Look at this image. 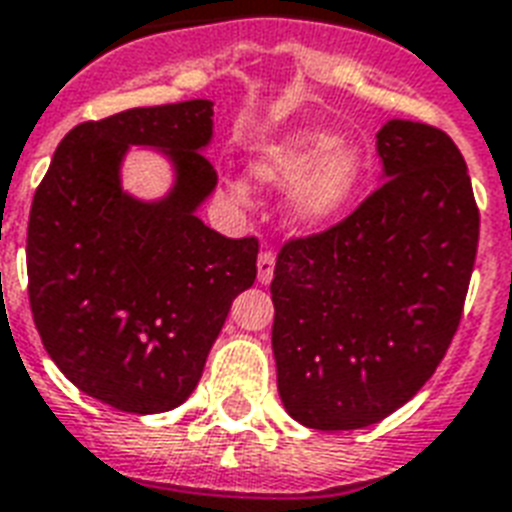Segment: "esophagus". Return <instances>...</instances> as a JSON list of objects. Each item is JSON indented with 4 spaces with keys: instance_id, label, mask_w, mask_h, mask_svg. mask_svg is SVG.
Instances as JSON below:
<instances>
[{
    "instance_id": "obj_1",
    "label": "esophagus",
    "mask_w": 512,
    "mask_h": 512,
    "mask_svg": "<svg viewBox=\"0 0 512 512\" xmlns=\"http://www.w3.org/2000/svg\"><path fill=\"white\" fill-rule=\"evenodd\" d=\"M273 268H276V255H273L271 249H265V252H260V257H257V281H260V284H271Z\"/></svg>"
}]
</instances>
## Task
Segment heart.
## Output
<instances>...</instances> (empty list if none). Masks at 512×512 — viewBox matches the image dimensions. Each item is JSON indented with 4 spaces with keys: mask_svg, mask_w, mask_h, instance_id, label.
Masks as SVG:
<instances>
[{
    "mask_svg": "<svg viewBox=\"0 0 512 512\" xmlns=\"http://www.w3.org/2000/svg\"><path fill=\"white\" fill-rule=\"evenodd\" d=\"M361 156L337 143L329 132H295L265 148L255 162V175L265 183H295L289 193V215L295 223L324 225L335 220L361 183ZM228 193L247 201V185L228 180Z\"/></svg>",
    "mask_w": 512,
    "mask_h": 512,
    "instance_id": "heart-1",
    "label": "heart"
}]
</instances>
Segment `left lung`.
<instances>
[{
	"instance_id": "obj_1",
	"label": "left lung",
	"mask_w": 512,
	"mask_h": 512,
	"mask_svg": "<svg viewBox=\"0 0 512 512\" xmlns=\"http://www.w3.org/2000/svg\"><path fill=\"white\" fill-rule=\"evenodd\" d=\"M377 151L385 183L276 257L279 396L305 428L356 430L396 412L433 377L465 308L481 220L460 148L393 119Z\"/></svg>"
}]
</instances>
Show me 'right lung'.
Instances as JSON below:
<instances>
[{
  "label": "right lung",
  "mask_w": 512,
  "mask_h": 512,
  "mask_svg": "<svg viewBox=\"0 0 512 512\" xmlns=\"http://www.w3.org/2000/svg\"><path fill=\"white\" fill-rule=\"evenodd\" d=\"M209 138V100L76 124L34 193L26 268L36 332L76 388L119 412L183 404L231 303L257 279L255 236L228 239L196 217L217 183L199 151ZM130 145L171 154L178 183L167 200L121 191Z\"/></svg>",
  "instance_id": "obj_1"
}]
</instances>
